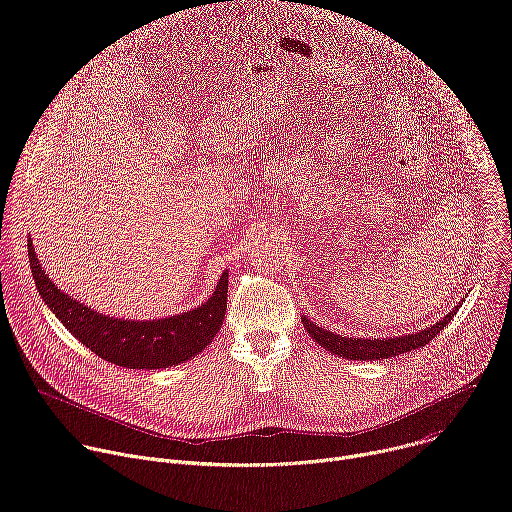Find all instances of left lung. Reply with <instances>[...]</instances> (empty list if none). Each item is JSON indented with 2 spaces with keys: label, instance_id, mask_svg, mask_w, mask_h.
Instances as JSON below:
<instances>
[{
  "label": "left lung",
  "instance_id": "obj_1",
  "mask_svg": "<svg viewBox=\"0 0 512 512\" xmlns=\"http://www.w3.org/2000/svg\"><path fill=\"white\" fill-rule=\"evenodd\" d=\"M458 308L460 306H454L452 312H448L433 326H425L423 330L409 332L403 336H387V338H356V336L348 338L344 334H336V332L324 330L322 326H316L308 316H302V322L308 334L314 338V342H318L332 354H338L348 360H381V358L399 356L403 352H411L415 348L425 346L429 340H433L437 334H440V330H444L446 324H450Z\"/></svg>",
  "mask_w": 512,
  "mask_h": 512
}]
</instances>
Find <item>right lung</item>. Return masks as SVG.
<instances>
[{
	"label": "right lung",
	"instance_id": "obj_1",
	"mask_svg": "<svg viewBox=\"0 0 512 512\" xmlns=\"http://www.w3.org/2000/svg\"><path fill=\"white\" fill-rule=\"evenodd\" d=\"M28 257L48 310L79 342L119 367L137 371L176 367L200 354L223 326L229 271L216 281L212 296L188 312L156 320H129L99 314L58 289L38 261L32 239H28Z\"/></svg>",
	"mask_w": 512,
	"mask_h": 512
}]
</instances>
